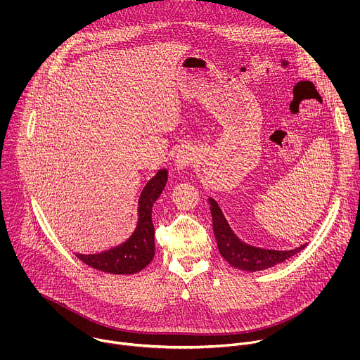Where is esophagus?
Listing matches in <instances>:
<instances>
[{"label": "esophagus", "mask_w": 360, "mask_h": 360, "mask_svg": "<svg viewBox=\"0 0 360 360\" xmlns=\"http://www.w3.org/2000/svg\"><path fill=\"white\" fill-rule=\"evenodd\" d=\"M195 162V150L191 148H182L178 150L175 157V168L178 171L186 169Z\"/></svg>", "instance_id": "esophagus-1"}]
</instances>
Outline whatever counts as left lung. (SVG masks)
Listing matches in <instances>:
<instances>
[{"instance_id": "8db88e82", "label": "left lung", "mask_w": 360, "mask_h": 360, "mask_svg": "<svg viewBox=\"0 0 360 360\" xmlns=\"http://www.w3.org/2000/svg\"><path fill=\"white\" fill-rule=\"evenodd\" d=\"M208 200L211 203L212 228H214L219 253L222 255V258L233 268H238L240 271H248V272L264 271L278 264H282L283 261L290 258V256L296 255L303 248H306V243H304L290 250H275V249H264V248L248 245L233 233L217 200L212 198H210Z\"/></svg>"}]
</instances>
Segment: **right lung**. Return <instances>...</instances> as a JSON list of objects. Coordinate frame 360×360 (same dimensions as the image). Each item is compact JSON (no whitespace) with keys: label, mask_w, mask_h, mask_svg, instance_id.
I'll return each instance as SVG.
<instances>
[{"label":"right lung","mask_w":360,"mask_h":360,"mask_svg":"<svg viewBox=\"0 0 360 360\" xmlns=\"http://www.w3.org/2000/svg\"><path fill=\"white\" fill-rule=\"evenodd\" d=\"M167 181V169H160L148 181L138 200L136 228L124 243L99 253H77V258L94 269L114 275H132L149 265L155 255L152 207L162 193Z\"/></svg>","instance_id":"add662e5"}]
</instances>
